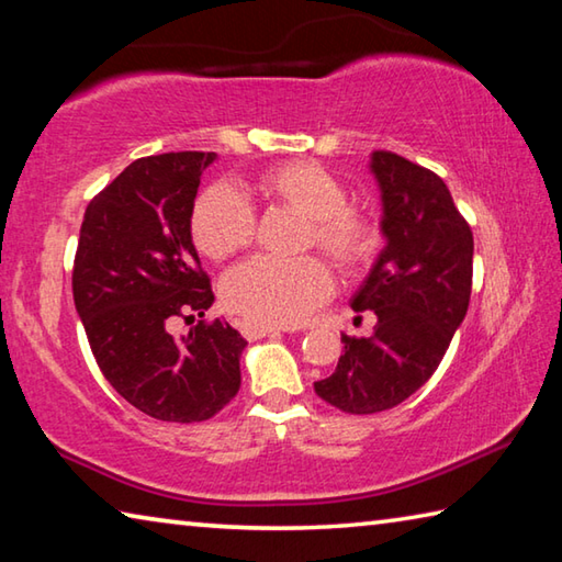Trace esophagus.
I'll return each mask as SVG.
<instances>
[{"instance_id":"esophagus-1","label":"esophagus","mask_w":562,"mask_h":562,"mask_svg":"<svg viewBox=\"0 0 562 562\" xmlns=\"http://www.w3.org/2000/svg\"><path fill=\"white\" fill-rule=\"evenodd\" d=\"M280 329L274 327H265V325H255V322H243V335L247 339H262V337H270V335H278Z\"/></svg>"}]
</instances>
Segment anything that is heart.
<instances>
[{
    "label": "heart",
    "instance_id": "1",
    "mask_svg": "<svg viewBox=\"0 0 562 562\" xmlns=\"http://www.w3.org/2000/svg\"><path fill=\"white\" fill-rule=\"evenodd\" d=\"M288 205L310 217L307 245H317L341 268H357L374 252L376 231L347 205V190L327 168L294 160L265 170L240 190L221 183L203 190L190 215L198 250L213 260L243 252L255 235V207L245 195ZM331 274L317 258L278 260L260 255L225 274L223 300L247 322L294 327L331 292Z\"/></svg>",
    "mask_w": 562,
    "mask_h": 562
}]
</instances>
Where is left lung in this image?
I'll return each mask as SVG.
<instances>
[{
	"label": "left lung",
	"mask_w": 562,
	"mask_h": 562,
	"mask_svg": "<svg viewBox=\"0 0 562 562\" xmlns=\"http://www.w3.org/2000/svg\"><path fill=\"white\" fill-rule=\"evenodd\" d=\"M382 198V252L349 300L374 312L372 337H347L315 392L347 414H376L418 392L443 359L471 300L473 235L443 180L396 154L369 156Z\"/></svg>",
	"instance_id": "8db88e82"
}]
</instances>
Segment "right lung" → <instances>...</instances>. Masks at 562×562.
<instances>
[{
	"mask_svg": "<svg viewBox=\"0 0 562 562\" xmlns=\"http://www.w3.org/2000/svg\"><path fill=\"white\" fill-rule=\"evenodd\" d=\"M213 160L201 150L133 160L81 223L76 312L109 384L158 422H205L240 389V331L225 319L198 322L180 339L168 331L173 317H203L215 302L190 233Z\"/></svg>",
	"mask_w": 562,
	"mask_h": 562,
	"instance_id": "add662e5",
	"label": "right lung"
}]
</instances>
